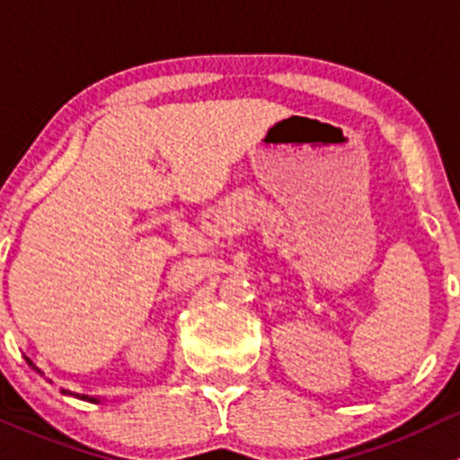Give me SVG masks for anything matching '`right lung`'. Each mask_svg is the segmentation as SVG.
Instances as JSON below:
<instances>
[{"label":"right lung","mask_w":460,"mask_h":460,"mask_svg":"<svg viewBox=\"0 0 460 460\" xmlns=\"http://www.w3.org/2000/svg\"><path fill=\"white\" fill-rule=\"evenodd\" d=\"M26 361H28V358H26ZM28 366H32V363L28 361ZM32 370H35V372H40V370H37L35 366H32ZM61 392H68V390H61ZM75 396H79V394H75ZM79 399H88V396H86V394H82V396H79ZM88 401H94V399H88Z\"/></svg>","instance_id":"right-lung-1"}]
</instances>
